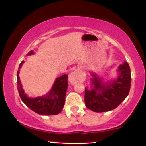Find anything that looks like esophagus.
<instances>
[{
  "mask_svg": "<svg viewBox=\"0 0 146 146\" xmlns=\"http://www.w3.org/2000/svg\"><path fill=\"white\" fill-rule=\"evenodd\" d=\"M70 82L72 84H76L77 82H82L85 79V76L82 72L76 70L71 73L70 75Z\"/></svg>",
  "mask_w": 146,
  "mask_h": 146,
  "instance_id": "1",
  "label": "esophagus"
}]
</instances>
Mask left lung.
Wrapping results in <instances>:
<instances>
[{
    "label": "left lung",
    "instance_id": "8db88e82",
    "mask_svg": "<svg viewBox=\"0 0 146 146\" xmlns=\"http://www.w3.org/2000/svg\"><path fill=\"white\" fill-rule=\"evenodd\" d=\"M119 75L112 83L101 82L100 79L92 74V90L85 88L84 101L88 108L95 112L108 111L117 108L129 92L131 86V71L127 62L119 66Z\"/></svg>",
    "mask_w": 146,
    "mask_h": 146
}]
</instances>
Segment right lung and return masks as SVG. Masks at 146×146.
<instances>
[{
    "label": "right lung",
    "mask_w": 146,
    "mask_h": 146,
    "mask_svg": "<svg viewBox=\"0 0 146 146\" xmlns=\"http://www.w3.org/2000/svg\"><path fill=\"white\" fill-rule=\"evenodd\" d=\"M33 54V51L29 52L28 55ZM24 61H22L17 72V88L22 101L32 110L36 113L44 115H53L58 114L62 110L65 102V96L68 86L67 74L62 75L56 80L54 84L48 94L45 96L30 98L24 93L19 78L20 68Z\"/></svg>",
    "instance_id": "add662e5"
}]
</instances>
